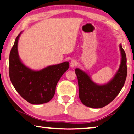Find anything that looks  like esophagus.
<instances>
[{"label":"esophagus","instance_id":"esophagus-1","mask_svg":"<svg viewBox=\"0 0 134 134\" xmlns=\"http://www.w3.org/2000/svg\"><path fill=\"white\" fill-rule=\"evenodd\" d=\"M70 66L71 67H76V65H77V62L76 60H75V59H73V60H71V61L70 62Z\"/></svg>","mask_w":134,"mask_h":134}]
</instances>
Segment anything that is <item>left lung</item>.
Masks as SVG:
<instances>
[{
    "instance_id": "left-lung-1",
    "label": "left lung",
    "mask_w": 134,
    "mask_h": 134,
    "mask_svg": "<svg viewBox=\"0 0 134 134\" xmlns=\"http://www.w3.org/2000/svg\"><path fill=\"white\" fill-rule=\"evenodd\" d=\"M121 64L114 78L103 85L96 84L87 73L79 69H75L79 86V97L81 102L87 107L100 108L108 105L114 99L125 84L127 76L126 57L121 45Z\"/></svg>"
}]
</instances>
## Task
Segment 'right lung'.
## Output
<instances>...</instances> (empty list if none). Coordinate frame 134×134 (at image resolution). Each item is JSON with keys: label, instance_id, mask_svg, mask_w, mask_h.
I'll use <instances>...</instances> for the list:
<instances>
[{"label": "right lung", "instance_id": "1", "mask_svg": "<svg viewBox=\"0 0 134 134\" xmlns=\"http://www.w3.org/2000/svg\"><path fill=\"white\" fill-rule=\"evenodd\" d=\"M20 33L11 50L9 75L16 91L32 104L47 103L53 98L59 79L69 68V62L51 65L40 71H33L21 63L17 52Z\"/></svg>", "mask_w": 134, "mask_h": 134}]
</instances>
